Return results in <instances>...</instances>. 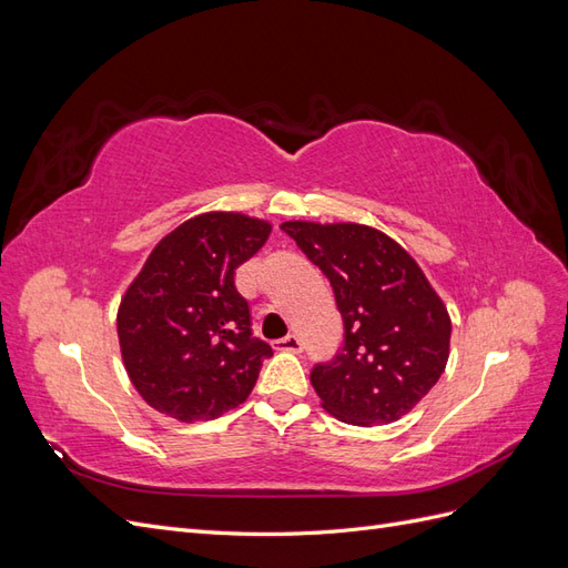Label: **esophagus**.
<instances>
[{
  "instance_id": "1",
  "label": "esophagus",
  "mask_w": 568,
  "mask_h": 568,
  "mask_svg": "<svg viewBox=\"0 0 568 568\" xmlns=\"http://www.w3.org/2000/svg\"><path fill=\"white\" fill-rule=\"evenodd\" d=\"M274 348H277V351H286V353H301V351H303V343H301L298 336L288 334V336L280 338V341H274Z\"/></svg>"
}]
</instances>
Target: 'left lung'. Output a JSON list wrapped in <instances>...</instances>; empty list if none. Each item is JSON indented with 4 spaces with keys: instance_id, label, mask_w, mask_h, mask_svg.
<instances>
[{
    "instance_id": "left-lung-1",
    "label": "left lung",
    "mask_w": 568,
    "mask_h": 568,
    "mask_svg": "<svg viewBox=\"0 0 568 568\" xmlns=\"http://www.w3.org/2000/svg\"><path fill=\"white\" fill-rule=\"evenodd\" d=\"M282 230L329 277L343 348L311 374L322 407L353 426L390 424L436 386L450 357L448 307L395 239L359 222L288 220Z\"/></svg>"
}]
</instances>
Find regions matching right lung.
I'll use <instances>...</instances> for the list:
<instances>
[{
    "instance_id": "obj_1",
    "label": "right lung",
    "mask_w": 568,
    "mask_h": 568,
    "mask_svg": "<svg viewBox=\"0 0 568 568\" xmlns=\"http://www.w3.org/2000/svg\"><path fill=\"white\" fill-rule=\"evenodd\" d=\"M272 222L236 211L184 220L153 246L118 305V343L132 386L161 415L209 422L244 403L265 341L251 336L234 270L263 248Z\"/></svg>"
}]
</instances>
